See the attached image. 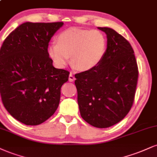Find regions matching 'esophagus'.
<instances>
[{"mask_svg": "<svg viewBox=\"0 0 157 157\" xmlns=\"http://www.w3.org/2000/svg\"><path fill=\"white\" fill-rule=\"evenodd\" d=\"M75 77H74V75L70 73L69 74V82H73L74 80H75Z\"/></svg>", "mask_w": 157, "mask_h": 157, "instance_id": "34e87169", "label": "esophagus"}]
</instances>
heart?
<instances>
[{"instance_id": "1", "label": "heart", "mask_w": 157, "mask_h": 157, "mask_svg": "<svg viewBox=\"0 0 157 157\" xmlns=\"http://www.w3.org/2000/svg\"><path fill=\"white\" fill-rule=\"evenodd\" d=\"M107 50V39L97 30L70 28L58 35L56 43L48 47V55L58 68L71 63L78 70L89 71L102 60Z\"/></svg>"}]
</instances>
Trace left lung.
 I'll return each mask as SVG.
<instances>
[{"instance_id":"left-lung-1","label":"left lung","mask_w":157,"mask_h":157,"mask_svg":"<svg viewBox=\"0 0 157 157\" xmlns=\"http://www.w3.org/2000/svg\"><path fill=\"white\" fill-rule=\"evenodd\" d=\"M107 35V50L94 69L75 75L77 102L83 119L107 128L128 114L135 98L138 70L131 44L115 30L98 27Z\"/></svg>"}]
</instances>
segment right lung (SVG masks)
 Returning a JSON list of instances; mask_svg holds the SVG:
<instances>
[{
  "instance_id": "obj_1",
  "label": "right lung",
  "mask_w": 157,
  "mask_h": 157,
  "mask_svg": "<svg viewBox=\"0 0 157 157\" xmlns=\"http://www.w3.org/2000/svg\"><path fill=\"white\" fill-rule=\"evenodd\" d=\"M63 22H26L7 36L0 50V93L15 119L36 126L50 118L60 102L69 72L56 69L49 57L51 38Z\"/></svg>"
}]
</instances>
